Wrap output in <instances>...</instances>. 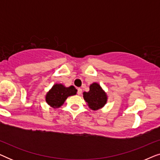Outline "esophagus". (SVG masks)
Instances as JSON below:
<instances>
[{
  "mask_svg": "<svg viewBox=\"0 0 160 160\" xmlns=\"http://www.w3.org/2000/svg\"><path fill=\"white\" fill-rule=\"evenodd\" d=\"M82 93V89H81V88H78V91H77V94H78V95H80Z\"/></svg>",
  "mask_w": 160,
  "mask_h": 160,
  "instance_id": "obj_1",
  "label": "esophagus"
}]
</instances>
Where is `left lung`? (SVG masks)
I'll return each mask as SVG.
<instances>
[{
	"label": "left lung",
	"instance_id": "1",
	"mask_svg": "<svg viewBox=\"0 0 160 160\" xmlns=\"http://www.w3.org/2000/svg\"><path fill=\"white\" fill-rule=\"evenodd\" d=\"M83 97L91 110L102 108L106 104L108 96L98 83L94 82L89 86V92H84Z\"/></svg>",
	"mask_w": 160,
	"mask_h": 160
}]
</instances>
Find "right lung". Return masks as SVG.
Here are the masks:
<instances>
[{"instance_id": "obj_1", "label": "right lung", "mask_w": 160, "mask_h": 160, "mask_svg": "<svg viewBox=\"0 0 160 160\" xmlns=\"http://www.w3.org/2000/svg\"><path fill=\"white\" fill-rule=\"evenodd\" d=\"M77 92L73 86L66 87L62 84H55L46 95V102L53 108L62 106L69 96L75 95Z\"/></svg>"}]
</instances>
